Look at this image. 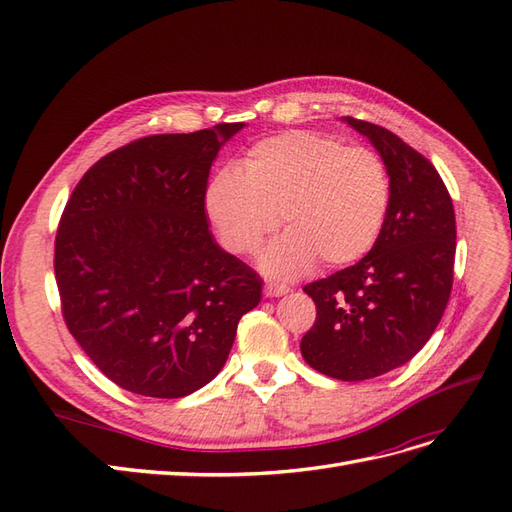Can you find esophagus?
Returning <instances> with one entry per match:
<instances>
[{"label":"esophagus","mask_w":512,"mask_h":512,"mask_svg":"<svg viewBox=\"0 0 512 512\" xmlns=\"http://www.w3.org/2000/svg\"><path fill=\"white\" fill-rule=\"evenodd\" d=\"M286 292H290V288L284 286V284H273V282L265 284L267 297H282V294H286Z\"/></svg>","instance_id":"obj_1"}]
</instances>
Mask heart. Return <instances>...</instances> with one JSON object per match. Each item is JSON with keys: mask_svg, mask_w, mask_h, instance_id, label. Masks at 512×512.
<instances>
[{"mask_svg": "<svg viewBox=\"0 0 512 512\" xmlns=\"http://www.w3.org/2000/svg\"><path fill=\"white\" fill-rule=\"evenodd\" d=\"M389 203L391 179L378 153L307 130L262 138L243 168L215 170L205 190L207 218L230 254L250 256L277 224L286 226L260 260L280 277L305 273L318 258L327 267L363 258Z\"/></svg>", "mask_w": 512, "mask_h": 512, "instance_id": "heart-1", "label": "heart"}]
</instances>
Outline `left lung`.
<instances>
[{"instance_id": "left-lung-1", "label": "left lung", "mask_w": 512, "mask_h": 512, "mask_svg": "<svg viewBox=\"0 0 512 512\" xmlns=\"http://www.w3.org/2000/svg\"><path fill=\"white\" fill-rule=\"evenodd\" d=\"M346 121L382 156L391 203L367 256L303 288L316 322L301 354L324 376L359 382L401 367L429 342L451 299L457 228L451 194L423 153L376 123Z\"/></svg>"}]
</instances>
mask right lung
<instances>
[{"instance_id":"1","label":"right lung","mask_w":512,"mask_h":512,"mask_svg":"<svg viewBox=\"0 0 512 512\" xmlns=\"http://www.w3.org/2000/svg\"><path fill=\"white\" fill-rule=\"evenodd\" d=\"M245 123L153 134L106 153L76 183L55 237L61 316L102 374L177 399L224 367L262 280L213 241L211 164Z\"/></svg>"}]
</instances>
